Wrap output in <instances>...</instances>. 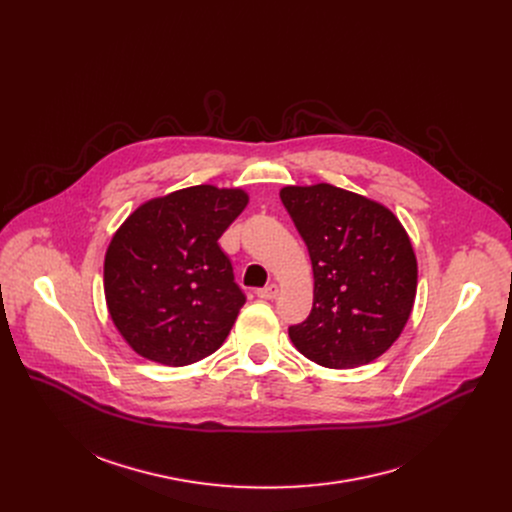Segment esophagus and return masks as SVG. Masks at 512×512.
<instances>
[{
	"instance_id": "obj_1",
	"label": "esophagus",
	"mask_w": 512,
	"mask_h": 512,
	"mask_svg": "<svg viewBox=\"0 0 512 512\" xmlns=\"http://www.w3.org/2000/svg\"><path fill=\"white\" fill-rule=\"evenodd\" d=\"M277 296H279V285L277 283H271L267 287L257 289V298H261V300H275Z\"/></svg>"
}]
</instances>
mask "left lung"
<instances>
[{
	"mask_svg": "<svg viewBox=\"0 0 512 512\" xmlns=\"http://www.w3.org/2000/svg\"><path fill=\"white\" fill-rule=\"evenodd\" d=\"M314 269L310 316L289 338L328 369L369 364L403 332L415 302L417 259L399 218L332 184L279 192Z\"/></svg>",
	"mask_w": 512,
	"mask_h": 512,
	"instance_id": "1",
	"label": "left lung"
}]
</instances>
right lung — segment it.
<instances>
[{"instance_id":"1","label":"right lung","mask_w":512,"mask_h":512,"mask_svg":"<svg viewBox=\"0 0 512 512\" xmlns=\"http://www.w3.org/2000/svg\"><path fill=\"white\" fill-rule=\"evenodd\" d=\"M247 202L241 188L190 186L141 204L113 235L107 308L139 356L186 367L221 348L245 294L218 239Z\"/></svg>"}]
</instances>
